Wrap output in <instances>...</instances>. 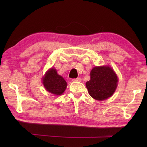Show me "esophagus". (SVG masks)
<instances>
[{"label": "esophagus", "mask_w": 147, "mask_h": 147, "mask_svg": "<svg viewBox=\"0 0 147 147\" xmlns=\"http://www.w3.org/2000/svg\"><path fill=\"white\" fill-rule=\"evenodd\" d=\"M73 82H81L82 79L80 78H74L72 80Z\"/></svg>", "instance_id": "34e87169"}]
</instances>
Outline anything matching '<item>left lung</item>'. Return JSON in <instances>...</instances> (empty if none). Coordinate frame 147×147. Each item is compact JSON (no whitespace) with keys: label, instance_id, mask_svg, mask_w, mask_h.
<instances>
[{"label":"left lung","instance_id":"8db88e82","mask_svg":"<svg viewBox=\"0 0 147 147\" xmlns=\"http://www.w3.org/2000/svg\"><path fill=\"white\" fill-rule=\"evenodd\" d=\"M90 80L86 84L89 94L94 99L104 100L112 96L117 87L118 78L109 66L94 67L90 73Z\"/></svg>","mask_w":147,"mask_h":147}]
</instances>
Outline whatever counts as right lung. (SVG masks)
<instances>
[{
  "mask_svg": "<svg viewBox=\"0 0 147 147\" xmlns=\"http://www.w3.org/2000/svg\"><path fill=\"white\" fill-rule=\"evenodd\" d=\"M42 80L46 90L55 95H61L63 94L67 86L66 81L57 73L54 68H51L47 71Z\"/></svg>",
  "mask_w": 147,
  "mask_h": 147,
  "instance_id": "right-lung-1",
  "label": "right lung"
}]
</instances>
